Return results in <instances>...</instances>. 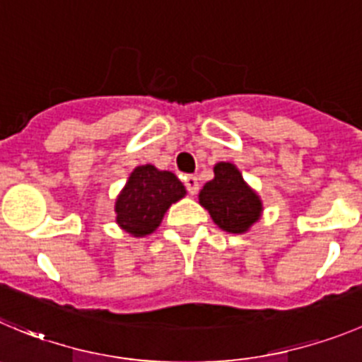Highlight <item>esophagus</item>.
<instances>
[{
	"label": "esophagus",
	"mask_w": 362,
	"mask_h": 362,
	"mask_svg": "<svg viewBox=\"0 0 362 362\" xmlns=\"http://www.w3.org/2000/svg\"><path fill=\"white\" fill-rule=\"evenodd\" d=\"M184 185L185 189H187L189 194H197L198 189H200V182H198V178L194 177V175H187V177H184Z\"/></svg>",
	"instance_id": "obj_1"
}]
</instances>
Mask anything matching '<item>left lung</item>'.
Instances as JSON below:
<instances>
[{
  "mask_svg": "<svg viewBox=\"0 0 362 362\" xmlns=\"http://www.w3.org/2000/svg\"><path fill=\"white\" fill-rule=\"evenodd\" d=\"M200 204L223 230L243 234L261 218L262 204L230 162L214 165V178L200 191Z\"/></svg>",
  "mask_w": 362,
  "mask_h": 362,
  "instance_id": "1",
  "label": "left lung"
}]
</instances>
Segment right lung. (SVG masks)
Here are the masks:
<instances>
[{"instance_id": "1", "label": "right lung", "mask_w": 362, "mask_h": 362, "mask_svg": "<svg viewBox=\"0 0 362 362\" xmlns=\"http://www.w3.org/2000/svg\"><path fill=\"white\" fill-rule=\"evenodd\" d=\"M185 187L171 171H158L155 165H139L132 171L116 202L119 227L143 238L160 225L171 204L184 198Z\"/></svg>"}]
</instances>
